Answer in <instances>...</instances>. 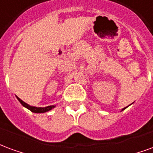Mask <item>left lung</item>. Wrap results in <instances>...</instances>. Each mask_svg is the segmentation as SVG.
<instances>
[{
  "instance_id": "1",
  "label": "left lung",
  "mask_w": 153,
  "mask_h": 153,
  "mask_svg": "<svg viewBox=\"0 0 153 153\" xmlns=\"http://www.w3.org/2000/svg\"><path fill=\"white\" fill-rule=\"evenodd\" d=\"M124 109H126V108H123V109H122V110H124Z\"/></svg>"
}]
</instances>
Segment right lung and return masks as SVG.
I'll return each instance as SVG.
<instances>
[{"label": "right lung", "instance_id": "right-lung-1", "mask_svg": "<svg viewBox=\"0 0 153 153\" xmlns=\"http://www.w3.org/2000/svg\"><path fill=\"white\" fill-rule=\"evenodd\" d=\"M18 100L21 102V104L23 106V107H25L27 108V109H29L30 111L32 112H35V113H42V112H48V111H50L51 110L52 108H53L55 106H48V107H45V108H37V107H32V106H30L28 105L27 103H26L25 102H23V100H21L19 98L17 97Z\"/></svg>", "mask_w": 153, "mask_h": 153}]
</instances>
